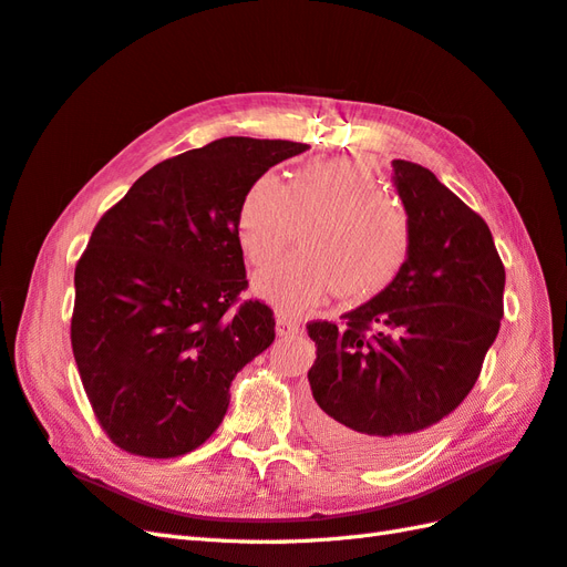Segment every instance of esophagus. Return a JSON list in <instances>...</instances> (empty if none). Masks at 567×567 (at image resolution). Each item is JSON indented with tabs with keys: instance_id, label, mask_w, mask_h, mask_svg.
<instances>
[{
	"instance_id": "obj_1",
	"label": "esophagus",
	"mask_w": 567,
	"mask_h": 567,
	"mask_svg": "<svg viewBox=\"0 0 567 567\" xmlns=\"http://www.w3.org/2000/svg\"><path fill=\"white\" fill-rule=\"evenodd\" d=\"M300 329H302L300 319L290 317V315H279L277 317V333L279 336H293V333H300Z\"/></svg>"
}]
</instances>
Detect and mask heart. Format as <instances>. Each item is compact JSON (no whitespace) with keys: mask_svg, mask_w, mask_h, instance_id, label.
<instances>
[{"mask_svg":"<svg viewBox=\"0 0 567 567\" xmlns=\"http://www.w3.org/2000/svg\"><path fill=\"white\" fill-rule=\"evenodd\" d=\"M315 217L302 236L305 252L257 274L259 296L298 312L333 293L367 302L401 279L412 255L410 217L360 159L310 162L288 186L271 172L257 176L236 214L240 248L255 267H265L293 238L296 221Z\"/></svg>","mask_w":567,"mask_h":567,"instance_id":"b5f03b06","label":"heart"}]
</instances>
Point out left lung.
Masks as SVG:
<instances>
[{"label":"left lung","mask_w":567,"mask_h":567,"mask_svg":"<svg viewBox=\"0 0 567 567\" xmlns=\"http://www.w3.org/2000/svg\"><path fill=\"white\" fill-rule=\"evenodd\" d=\"M412 255L386 293L310 321L308 379L321 443L367 465L398 463L465 401L496 341L506 269L477 212L424 166L393 159Z\"/></svg>","instance_id":"obj_1"}]
</instances>
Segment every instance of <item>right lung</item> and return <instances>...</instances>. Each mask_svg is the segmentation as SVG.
<instances>
[{
  "mask_svg": "<svg viewBox=\"0 0 567 567\" xmlns=\"http://www.w3.org/2000/svg\"><path fill=\"white\" fill-rule=\"evenodd\" d=\"M290 141L219 137L164 159L104 214L75 265L71 346L95 415L118 449L176 457L217 432L234 377L274 341L248 288L240 197Z\"/></svg>",
  "mask_w": 567,
  "mask_h": 567,
  "instance_id": "right-lung-1",
  "label": "right lung"
}]
</instances>
